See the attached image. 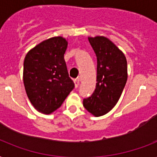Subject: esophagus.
Returning a JSON list of instances; mask_svg holds the SVG:
<instances>
[{
	"label": "esophagus",
	"instance_id": "1",
	"mask_svg": "<svg viewBox=\"0 0 157 157\" xmlns=\"http://www.w3.org/2000/svg\"><path fill=\"white\" fill-rule=\"evenodd\" d=\"M74 84H75V87L77 88L79 86V84H80V80H79L78 78L75 79V80H74Z\"/></svg>",
	"mask_w": 157,
	"mask_h": 157
}]
</instances>
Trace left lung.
<instances>
[{
	"label": "left lung",
	"instance_id": "obj_1",
	"mask_svg": "<svg viewBox=\"0 0 157 157\" xmlns=\"http://www.w3.org/2000/svg\"><path fill=\"white\" fill-rule=\"evenodd\" d=\"M88 40L97 57V83L93 94L83 100V106L98 117L115 107L128 78L124 53L108 38L97 36Z\"/></svg>",
	"mask_w": 157,
	"mask_h": 157
}]
</instances>
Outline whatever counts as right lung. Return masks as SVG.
Returning a JSON list of instances; mask_svg holds the SVG:
<instances>
[{
    "label": "right lung",
    "instance_id": "right-lung-1",
    "mask_svg": "<svg viewBox=\"0 0 157 157\" xmlns=\"http://www.w3.org/2000/svg\"><path fill=\"white\" fill-rule=\"evenodd\" d=\"M67 40L54 36L43 40L26 54L23 84L31 103L43 114H51L74 88L64 54Z\"/></svg>",
    "mask_w": 157,
    "mask_h": 157
}]
</instances>
